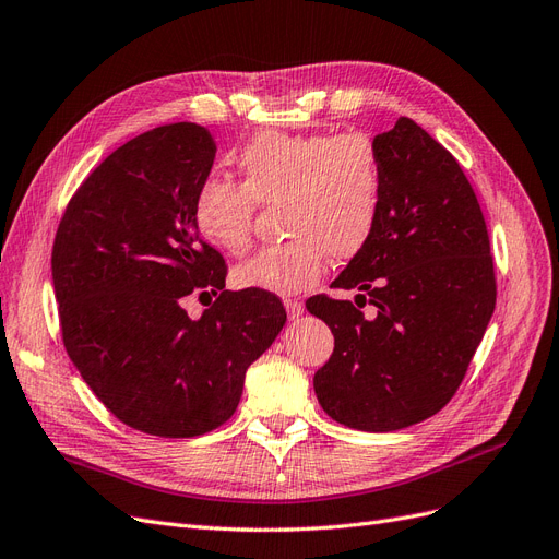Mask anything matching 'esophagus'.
<instances>
[{"instance_id": "1", "label": "esophagus", "mask_w": 559, "mask_h": 559, "mask_svg": "<svg viewBox=\"0 0 559 559\" xmlns=\"http://www.w3.org/2000/svg\"><path fill=\"white\" fill-rule=\"evenodd\" d=\"M285 311H287V318L297 320L304 313V304L295 301V299H285Z\"/></svg>"}]
</instances>
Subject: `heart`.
<instances>
[{
	"label": "heart",
	"mask_w": 559,
	"mask_h": 559,
	"mask_svg": "<svg viewBox=\"0 0 559 559\" xmlns=\"http://www.w3.org/2000/svg\"><path fill=\"white\" fill-rule=\"evenodd\" d=\"M237 169L239 183L206 178L197 188L192 221L200 237L225 253H243L255 204L281 202V225L290 239L234 266V285L290 297L320 281L330 253L350 260L371 241L385 178L367 134L266 130L239 151Z\"/></svg>",
	"instance_id": "heart-1"
}]
</instances>
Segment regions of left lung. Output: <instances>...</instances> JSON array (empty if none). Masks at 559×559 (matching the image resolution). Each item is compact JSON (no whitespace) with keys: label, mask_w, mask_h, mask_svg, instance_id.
<instances>
[{"label":"left lung","mask_w":559,"mask_h":559,"mask_svg":"<svg viewBox=\"0 0 559 559\" xmlns=\"http://www.w3.org/2000/svg\"><path fill=\"white\" fill-rule=\"evenodd\" d=\"M383 162L376 231L332 287L346 299L311 297L334 353L313 376L316 397L336 423L394 431L439 413L460 388L497 301L490 237L457 159L411 118L373 136Z\"/></svg>","instance_id":"1"}]
</instances>
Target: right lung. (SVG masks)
I'll use <instances>...</instances> for the list:
<instances>
[{
    "mask_svg": "<svg viewBox=\"0 0 559 559\" xmlns=\"http://www.w3.org/2000/svg\"><path fill=\"white\" fill-rule=\"evenodd\" d=\"M215 141L194 122L124 143L71 197L52 243V285L71 362L114 416L188 439L237 411L248 367L285 325L276 295L225 290L227 266L192 221ZM218 294L200 319L182 301Z\"/></svg>",
    "mask_w": 559,
    "mask_h": 559,
    "instance_id": "1",
    "label": "right lung"
}]
</instances>
